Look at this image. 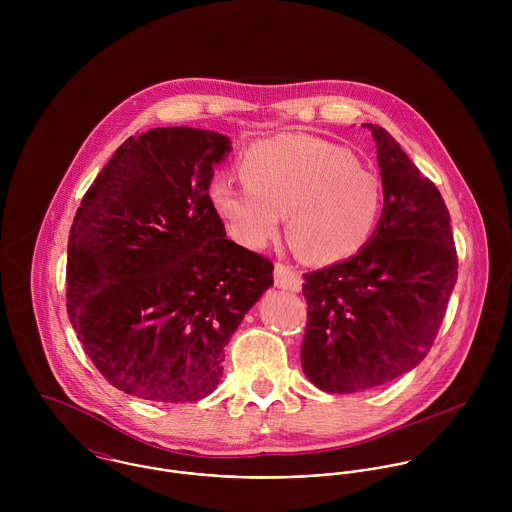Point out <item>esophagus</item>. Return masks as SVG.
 <instances>
[{
    "label": "esophagus",
    "instance_id": "obj_1",
    "mask_svg": "<svg viewBox=\"0 0 512 512\" xmlns=\"http://www.w3.org/2000/svg\"><path fill=\"white\" fill-rule=\"evenodd\" d=\"M274 280H276V286L282 288V290H290V292H299L301 290V274L292 268V266H286V264H276L274 268Z\"/></svg>",
    "mask_w": 512,
    "mask_h": 512
}]
</instances>
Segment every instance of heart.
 Wrapping results in <instances>:
<instances>
[{
  "instance_id": "b5f03b06",
  "label": "heart",
  "mask_w": 512,
  "mask_h": 512,
  "mask_svg": "<svg viewBox=\"0 0 512 512\" xmlns=\"http://www.w3.org/2000/svg\"><path fill=\"white\" fill-rule=\"evenodd\" d=\"M244 185L219 179L209 197L242 246L262 248L288 215L301 258L335 264L357 254L376 228L382 185L349 151L307 134H280L248 147L238 161Z\"/></svg>"
}]
</instances>
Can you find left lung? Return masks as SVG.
Wrapping results in <instances>:
<instances>
[{
    "mask_svg": "<svg viewBox=\"0 0 512 512\" xmlns=\"http://www.w3.org/2000/svg\"><path fill=\"white\" fill-rule=\"evenodd\" d=\"M365 128L382 177L380 220L355 256L303 274L301 368L331 394L370 390L420 365L457 282L449 211L438 187L384 128Z\"/></svg>",
    "mask_w": 512,
    "mask_h": 512,
    "instance_id": "8db88e82",
    "label": "left lung"
}]
</instances>
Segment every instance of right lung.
I'll use <instances>...</instances> for the list:
<instances>
[{
  "mask_svg": "<svg viewBox=\"0 0 512 512\" xmlns=\"http://www.w3.org/2000/svg\"><path fill=\"white\" fill-rule=\"evenodd\" d=\"M230 140L175 126L128 138L76 211L67 311L98 372L149 402L219 386L224 347L274 284V264L226 238L211 205Z\"/></svg>",
  "mask_w": 512,
  "mask_h": 512,
  "instance_id": "obj_1",
  "label": "right lung"
}]
</instances>
